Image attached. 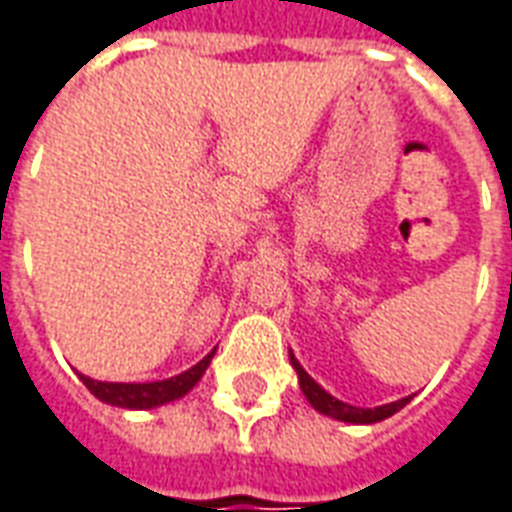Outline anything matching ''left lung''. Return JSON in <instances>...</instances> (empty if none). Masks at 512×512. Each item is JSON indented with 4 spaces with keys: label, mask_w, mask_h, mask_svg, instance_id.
<instances>
[{
    "label": "left lung",
    "mask_w": 512,
    "mask_h": 512,
    "mask_svg": "<svg viewBox=\"0 0 512 512\" xmlns=\"http://www.w3.org/2000/svg\"><path fill=\"white\" fill-rule=\"evenodd\" d=\"M290 365H293L296 376H299L301 392H304V397L310 400V406L315 408V411L326 414V417L340 419V422H351V425H373V422H381V419L397 414V411L411 400V395H408L395 400V403H384V406H376V408L351 406V403H343V400H337L334 395H329V392H326V389H323V386L299 365V359H296L293 354H290Z\"/></svg>",
    "instance_id": "left-lung-1"
}]
</instances>
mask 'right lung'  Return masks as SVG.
<instances>
[{
	"label": "right lung",
	"instance_id": "add662e5",
	"mask_svg": "<svg viewBox=\"0 0 512 512\" xmlns=\"http://www.w3.org/2000/svg\"><path fill=\"white\" fill-rule=\"evenodd\" d=\"M216 351L200 359L197 365L189 367V370H183L180 376L164 378V381H147V384H117V381H95L90 376L79 378L84 381V386L93 392L98 400H104L109 406L117 408H158L164 406V403H172V400H180V397L186 395L194 389V384L200 381L202 373L208 370L211 365V359Z\"/></svg>",
	"mask_w": 512,
	"mask_h": 512
}]
</instances>
